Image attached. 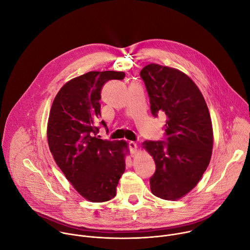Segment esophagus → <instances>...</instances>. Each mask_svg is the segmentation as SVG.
<instances>
[{"label": "esophagus", "mask_w": 250, "mask_h": 250, "mask_svg": "<svg viewBox=\"0 0 250 250\" xmlns=\"http://www.w3.org/2000/svg\"><path fill=\"white\" fill-rule=\"evenodd\" d=\"M127 145H128V148H129L130 153H135V152L137 151V146H136L135 142H133V141H128Z\"/></svg>", "instance_id": "esophagus-1"}]
</instances>
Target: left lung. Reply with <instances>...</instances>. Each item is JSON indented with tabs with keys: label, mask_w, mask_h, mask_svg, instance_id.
Segmentation results:
<instances>
[{
	"label": "left lung",
	"mask_w": 250,
	"mask_h": 250,
	"mask_svg": "<svg viewBox=\"0 0 250 250\" xmlns=\"http://www.w3.org/2000/svg\"><path fill=\"white\" fill-rule=\"evenodd\" d=\"M153 117L164 114V140H146L156 169L150 178L153 195L177 200L200 181L211 156L212 126L197 85L181 71L151 63L139 73Z\"/></svg>",
	"instance_id": "obj_1"
}]
</instances>
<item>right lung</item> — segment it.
<instances>
[{
    "label": "right lung",
    "mask_w": 250,
    "mask_h": 250,
    "mask_svg": "<svg viewBox=\"0 0 250 250\" xmlns=\"http://www.w3.org/2000/svg\"><path fill=\"white\" fill-rule=\"evenodd\" d=\"M124 72L92 71L67 82L57 93L48 118L47 141L53 158L77 192L94 203L117 195L125 169V141L103 140L101 90L110 80H123Z\"/></svg>",
    "instance_id": "1"
}]
</instances>
